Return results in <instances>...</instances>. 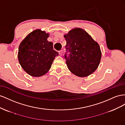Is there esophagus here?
Segmentation results:
<instances>
[{"mask_svg":"<svg viewBox=\"0 0 125 125\" xmlns=\"http://www.w3.org/2000/svg\"><path fill=\"white\" fill-rule=\"evenodd\" d=\"M59 54L60 55H62L63 53V51L62 50H60V51H59Z\"/></svg>","mask_w":125,"mask_h":125,"instance_id":"34e87169","label":"esophagus"}]
</instances>
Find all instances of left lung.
Listing matches in <instances>:
<instances>
[{
	"label": "left lung",
	"instance_id": "1",
	"mask_svg": "<svg viewBox=\"0 0 125 125\" xmlns=\"http://www.w3.org/2000/svg\"><path fill=\"white\" fill-rule=\"evenodd\" d=\"M64 37L66 41L64 58L69 70L81 77L94 73L102 57L98 43L84 30L78 28L70 30ZM69 52L67 56V53Z\"/></svg>",
	"mask_w": 125,
	"mask_h": 125
}]
</instances>
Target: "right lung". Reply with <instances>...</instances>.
I'll return each instance as SVG.
<instances>
[{
	"mask_svg": "<svg viewBox=\"0 0 125 125\" xmlns=\"http://www.w3.org/2000/svg\"><path fill=\"white\" fill-rule=\"evenodd\" d=\"M49 34L40 29L31 32L20 43L18 58L25 72L39 77L50 69L53 60L59 55L53 50V43L47 40Z\"/></svg>",
	"mask_w": 125,
	"mask_h": 125,
	"instance_id": "right-lung-1",
	"label": "right lung"
}]
</instances>
